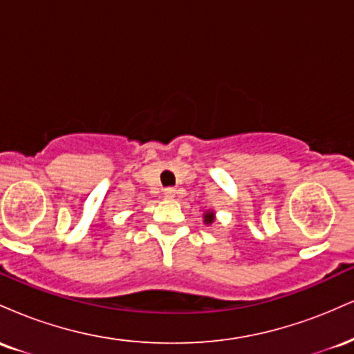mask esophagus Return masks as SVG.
<instances>
[{"label":"esophagus","instance_id":"1","mask_svg":"<svg viewBox=\"0 0 354 354\" xmlns=\"http://www.w3.org/2000/svg\"><path fill=\"white\" fill-rule=\"evenodd\" d=\"M163 193H165L166 198H174V196H176V189H174V188H165Z\"/></svg>","mask_w":354,"mask_h":354}]
</instances>
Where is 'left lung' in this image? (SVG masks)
I'll list each match as a JSON object with an SVG mask.
<instances>
[{"mask_svg":"<svg viewBox=\"0 0 354 354\" xmlns=\"http://www.w3.org/2000/svg\"><path fill=\"white\" fill-rule=\"evenodd\" d=\"M203 218H205L206 225H211V223L214 221V211H205V214H203Z\"/></svg>","mask_w":354,"mask_h":354,"instance_id":"1","label":"left lung"}]
</instances>
